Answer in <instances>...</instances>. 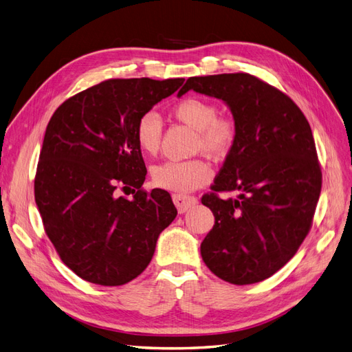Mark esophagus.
<instances>
[{
	"label": "esophagus",
	"instance_id": "obj_1",
	"mask_svg": "<svg viewBox=\"0 0 352 352\" xmlns=\"http://www.w3.org/2000/svg\"><path fill=\"white\" fill-rule=\"evenodd\" d=\"M173 202L177 207V211L182 214V212L188 211L190 207H194L198 199L195 197H189V195H182V194H175L173 195Z\"/></svg>",
	"mask_w": 352,
	"mask_h": 352
}]
</instances>
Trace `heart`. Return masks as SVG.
I'll return each mask as SVG.
<instances>
[{
	"label": "heart",
	"instance_id": "obj_1",
	"mask_svg": "<svg viewBox=\"0 0 352 352\" xmlns=\"http://www.w3.org/2000/svg\"><path fill=\"white\" fill-rule=\"evenodd\" d=\"M177 120L197 131L194 148L204 151L212 158L226 157L238 141L236 122L229 116H217V105L201 97H188L176 102L172 109ZM163 124L154 111L140 116L135 126V140L140 150L146 155H154L162 144ZM212 168L204 158L185 162H166L153 168V182L173 192H190L210 182Z\"/></svg>",
	"mask_w": 352,
	"mask_h": 352
}]
</instances>
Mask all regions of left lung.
Instances as JSON below:
<instances>
[{
    "label": "left lung",
    "mask_w": 352,
    "mask_h": 352,
    "mask_svg": "<svg viewBox=\"0 0 352 352\" xmlns=\"http://www.w3.org/2000/svg\"><path fill=\"white\" fill-rule=\"evenodd\" d=\"M189 89L225 101L238 126L235 146L201 198L216 220L201 257L229 283L261 282L294 257L313 225L322 170L310 123L286 94L248 73L189 78L179 97ZM219 192L239 197L223 200Z\"/></svg>",
    "instance_id": "1"
}]
</instances>
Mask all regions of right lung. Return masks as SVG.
Here are the masks:
<instances>
[{"label": "right lung", "instance_id": "right-lung-1", "mask_svg": "<svg viewBox=\"0 0 352 352\" xmlns=\"http://www.w3.org/2000/svg\"><path fill=\"white\" fill-rule=\"evenodd\" d=\"M184 80L109 79L73 95L52 114L35 201L61 261L83 280L119 286L138 278L158 235L175 220L167 190L142 189L146 168L135 126ZM126 190L132 199L120 194Z\"/></svg>", "mask_w": 352, "mask_h": 352}]
</instances>
